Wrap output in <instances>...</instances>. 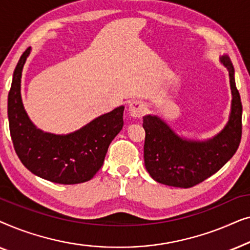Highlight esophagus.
Masks as SVG:
<instances>
[{"mask_svg": "<svg viewBox=\"0 0 250 250\" xmlns=\"http://www.w3.org/2000/svg\"><path fill=\"white\" fill-rule=\"evenodd\" d=\"M128 111H129V115H131L132 117H134V118L142 117V116L146 112V105L141 101L135 100L129 104Z\"/></svg>", "mask_w": 250, "mask_h": 250, "instance_id": "1", "label": "esophagus"}]
</instances>
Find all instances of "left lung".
Masks as SVG:
<instances>
[{
	"mask_svg": "<svg viewBox=\"0 0 250 250\" xmlns=\"http://www.w3.org/2000/svg\"><path fill=\"white\" fill-rule=\"evenodd\" d=\"M221 62L230 76L232 104L228 124L213 139H182L157 116L143 117L145 165L158 183L176 188L197 186L220 170L238 150L242 133L240 94L235 87L234 68L230 58L223 56Z\"/></svg>",
	"mask_w": 250,
	"mask_h": 250,
	"instance_id": "8db88e82",
	"label": "left lung"
}]
</instances>
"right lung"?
I'll return each mask as SVG.
<instances>
[{
  "label": "right lung",
  "mask_w": 250,
  "mask_h": 250,
  "mask_svg": "<svg viewBox=\"0 0 250 250\" xmlns=\"http://www.w3.org/2000/svg\"><path fill=\"white\" fill-rule=\"evenodd\" d=\"M29 53L30 47L20 57L8 95L9 127L16 153L27 169L44 180L59 184L90 181L104 165L109 145L122 131L124 107L121 105L69 134L41 131L25 111L20 93L22 68Z\"/></svg>",
  "instance_id": "add662e5"
}]
</instances>
